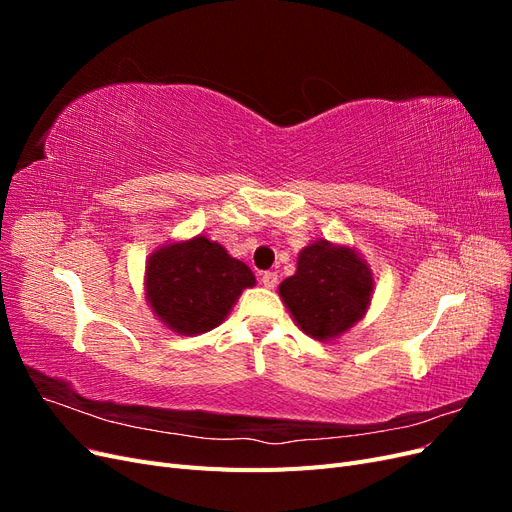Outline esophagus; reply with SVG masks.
Returning a JSON list of instances; mask_svg holds the SVG:
<instances>
[{
  "label": "esophagus",
  "mask_w": 512,
  "mask_h": 512,
  "mask_svg": "<svg viewBox=\"0 0 512 512\" xmlns=\"http://www.w3.org/2000/svg\"><path fill=\"white\" fill-rule=\"evenodd\" d=\"M260 282H262V286H265V288H275V284H277V273L265 271V273L260 275Z\"/></svg>",
  "instance_id": "obj_1"
}]
</instances>
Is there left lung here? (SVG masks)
<instances>
[{
    "instance_id": "obj_1",
    "label": "left lung",
    "mask_w": 512,
    "mask_h": 512,
    "mask_svg": "<svg viewBox=\"0 0 512 512\" xmlns=\"http://www.w3.org/2000/svg\"><path fill=\"white\" fill-rule=\"evenodd\" d=\"M374 290V273L356 247L318 239L299 252L297 271L277 294L297 327L327 344L365 318Z\"/></svg>"
}]
</instances>
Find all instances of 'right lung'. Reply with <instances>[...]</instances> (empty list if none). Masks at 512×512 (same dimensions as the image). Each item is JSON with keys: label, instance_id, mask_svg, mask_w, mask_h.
Listing matches in <instances>:
<instances>
[{"label": "right lung", "instance_id": "right-lung-1", "mask_svg": "<svg viewBox=\"0 0 512 512\" xmlns=\"http://www.w3.org/2000/svg\"><path fill=\"white\" fill-rule=\"evenodd\" d=\"M143 282L147 305L168 331L203 335L220 327L256 277L224 245L196 235L158 245L145 262Z\"/></svg>", "mask_w": 512, "mask_h": 512}]
</instances>
